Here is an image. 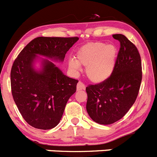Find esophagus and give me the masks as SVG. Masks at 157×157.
<instances>
[{"mask_svg":"<svg viewBox=\"0 0 157 157\" xmlns=\"http://www.w3.org/2000/svg\"><path fill=\"white\" fill-rule=\"evenodd\" d=\"M86 86L85 84L82 82L79 81L77 84V90H85Z\"/></svg>","mask_w":157,"mask_h":157,"instance_id":"esophagus-1","label":"esophagus"}]
</instances>
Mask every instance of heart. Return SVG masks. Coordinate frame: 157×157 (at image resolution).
Here are the masks:
<instances>
[{
  "instance_id": "1",
  "label": "heart",
  "mask_w": 157,
  "mask_h": 157,
  "mask_svg": "<svg viewBox=\"0 0 157 157\" xmlns=\"http://www.w3.org/2000/svg\"><path fill=\"white\" fill-rule=\"evenodd\" d=\"M116 48L103 42H90L82 45L76 52V59H70L69 67L78 71L81 66L86 67L89 79L94 82L105 81L110 76L115 63Z\"/></svg>"
}]
</instances>
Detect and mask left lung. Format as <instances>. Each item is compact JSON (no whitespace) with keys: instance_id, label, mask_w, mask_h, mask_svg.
Instances as JSON below:
<instances>
[{"instance_id":"8db88e82","label":"left lung","mask_w":157,"mask_h":157,"mask_svg":"<svg viewBox=\"0 0 157 157\" xmlns=\"http://www.w3.org/2000/svg\"><path fill=\"white\" fill-rule=\"evenodd\" d=\"M120 43L112 74L107 79L86 88V110L96 123L109 125L127 114L139 93L141 60L135 45L123 34L112 35Z\"/></svg>"}]
</instances>
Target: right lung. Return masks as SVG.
Wrapping results in <instances>:
<instances>
[{"label": "right lung", "mask_w": 157, "mask_h": 157, "mask_svg": "<svg viewBox=\"0 0 157 157\" xmlns=\"http://www.w3.org/2000/svg\"><path fill=\"white\" fill-rule=\"evenodd\" d=\"M78 40V37H37L14 60L11 70L12 98L21 116L31 127L41 130L56 127L78 82L64 75L49 60H44L42 71H36L33 60L39 54L63 61Z\"/></svg>", "instance_id": "obj_1"}]
</instances>
